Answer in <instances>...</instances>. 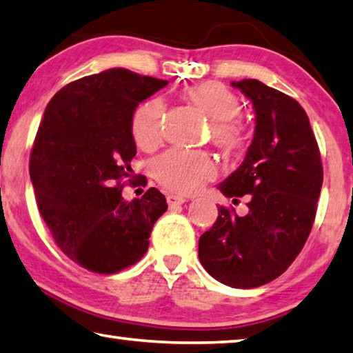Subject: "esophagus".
<instances>
[{"instance_id": "34e87169", "label": "esophagus", "mask_w": 353, "mask_h": 353, "mask_svg": "<svg viewBox=\"0 0 353 353\" xmlns=\"http://www.w3.org/2000/svg\"><path fill=\"white\" fill-rule=\"evenodd\" d=\"M188 200L184 199V196H180V195H169L167 196V205H169V208H175V206H180L183 205V203H186Z\"/></svg>"}]
</instances>
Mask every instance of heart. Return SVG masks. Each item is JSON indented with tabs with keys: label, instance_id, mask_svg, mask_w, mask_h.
I'll list each match as a JSON object with an SVG mask.
<instances>
[{
	"label": "heart",
	"instance_id": "heart-1",
	"mask_svg": "<svg viewBox=\"0 0 353 353\" xmlns=\"http://www.w3.org/2000/svg\"><path fill=\"white\" fill-rule=\"evenodd\" d=\"M184 96L212 121V139L217 147L234 153L243 145L245 132L237 119L242 107L230 90L208 82L189 86ZM164 111V103L159 99H152L136 108L132 117V136L141 150L152 152L163 141ZM214 175V161L200 152L169 150L153 164L154 180L176 194H192Z\"/></svg>",
	"mask_w": 353,
	"mask_h": 353
}]
</instances>
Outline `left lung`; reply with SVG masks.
<instances>
[{
    "mask_svg": "<svg viewBox=\"0 0 353 353\" xmlns=\"http://www.w3.org/2000/svg\"><path fill=\"white\" fill-rule=\"evenodd\" d=\"M252 102L254 138L243 163L219 184L228 199L250 195L248 214L219 208L200 237L199 257L214 279L256 288L279 277L312 231L323 164L308 116L298 101L256 79L231 82Z\"/></svg>",
    "mask_w": 353,
    "mask_h": 353,
    "instance_id": "8db88e82",
    "label": "left lung"
}]
</instances>
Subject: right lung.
I'll use <instances>...</instances> for the list:
<instances>
[{
	"instance_id": "obj_1",
	"label": "right lung",
	"mask_w": 353,
	"mask_h": 353,
	"mask_svg": "<svg viewBox=\"0 0 353 353\" xmlns=\"http://www.w3.org/2000/svg\"><path fill=\"white\" fill-rule=\"evenodd\" d=\"M165 85L113 68L65 85L43 114L29 163L37 206L59 248L92 273L138 262L167 211L154 188L132 201L122 196L123 178L133 184L134 110Z\"/></svg>"
}]
</instances>
